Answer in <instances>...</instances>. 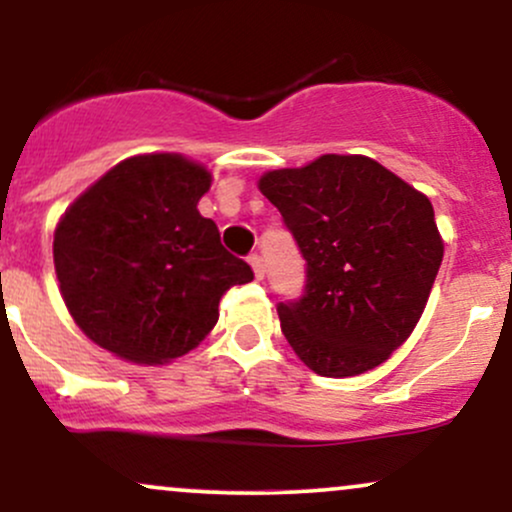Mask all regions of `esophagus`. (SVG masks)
Returning <instances> with one entry per match:
<instances>
[{
	"label": "esophagus",
	"mask_w": 512,
	"mask_h": 512,
	"mask_svg": "<svg viewBox=\"0 0 512 512\" xmlns=\"http://www.w3.org/2000/svg\"><path fill=\"white\" fill-rule=\"evenodd\" d=\"M248 262L252 264V272H255L257 279H264V260H262V257L255 252V255L248 257Z\"/></svg>",
	"instance_id": "esophagus-1"
}]
</instances>
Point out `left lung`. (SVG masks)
Segmentation results:
<instances>
[{
  "instance_id": "left-lung-1",
  "label": "left lung",
  "mask_w": 512,
  "mask_h": 512,
  "mask_svg": "<svg viewBox=\"0 0 512 512\" xmlns=\"http://www.w3.org/2000/svg\"><path fill=\"white\" fill-rule=\"evenodd\" d=\"M305 260L301 298L281 301V332L325 378L380 366L407 342L443 262L426 195L366 156L327 154L262 175Z\"/></svg>"
}]
</instances>
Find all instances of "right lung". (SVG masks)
Masks as SVG:
<instances>
[{
  "label": "right lung",
  "instance_id": "obj_1",
  "mask_svg": "<svg viewBox=\"0 0 512 512\" xmlns=\"http://www.w3.org/2000/svg\"><path fill=\"white\" fill-rule=\"evenodd\" d=\"M211 175L178 154L117 163L55 231V272L76 325L134 363L187 354L219 320L221 296L255 279L197 211Z\"/></svg>",
  "mask_w": 512,
  "mask_h": 512
}]
</instances>
